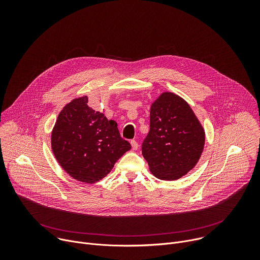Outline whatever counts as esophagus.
<instances>
[{
	"mask_svg": "<svg viewBox=\"0 0 260 260\" xmlns=\"http://www.w3.org/2000/svg\"><path fill=\"white\" fill-rule=\"evenodd\" d=\"M131 145H132V149H133V150H137L138 148H139V145H138V143H137L135 140L131 141Z\"/></svg>",
	"mask_w": 260,
	"mask_h": 260,
	"instance_id": "1",
	"label": "esophagus"
}]
</instances>
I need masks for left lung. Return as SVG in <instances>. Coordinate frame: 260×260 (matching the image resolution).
Returning <instances> with one entry per match:
<instances>
[{"mask_svg": "<svg viewBox=\"0 0 260 260\" xmlns=\"http://www.w3.org/2000/svg\"><path fill=\"white\" fill-rule=\"evenodd\" d=\"M206 141L205 129L189 104L170 91L150 107V131L142 154L157 179L178 180L199 162Z\"/></svg>", "mask_w": 260, "mask_h": 260, "instance_id": "left-lung-1", "label": "left lung"}]
</instances>
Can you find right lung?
<instances>
[{"label": "right lung", "mask_w": 260, "mask_h": 260, "mask_svg": "<svg viewBox=\"0 0 260 260\" xmlns=\"http://www.w3.org/2000/svg\"><path fill=\"white\" fill-rule=\"evenodd\" d=\"M87 103V95H83L62 108L51 132V149L69 176L93 184L106 177L132 147L120 137L117 123Z\"/></svg>", "instance_id": "right-lung-1"}]
</instances>
